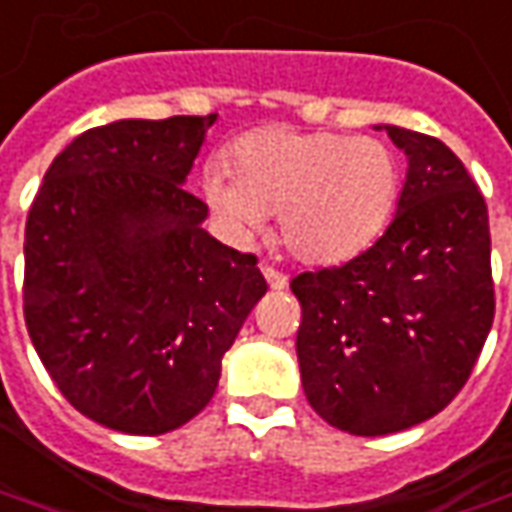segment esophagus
I'll return each mask as SVG.
<instances>
[{
  "label": "esophagus",
  "instance_id": "1",
  "mask_svg": "<svg viewBox=\"0 0 512 512\" xmlns=\"http://www.w3.org/2000/svg\"><path fill=\"white\" fill-rule=\"evenodd\" d=\"M263 277H266V283H269V288H274V291H283L285 285H288V277H285L283 271L271 269V266H263Z\"/></svg>",
  "mask_w": 512,
  "mask_h": 512
}]
</instances>
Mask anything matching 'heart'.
Wrapping results in <instances>:
<instances>
[{
    "label": "heart",
    "instance_id": "obj_1",
    "mask_svg": "<svg viewBox=\"0 0 512 512\" xmlns=\"http://www.w3.org/2000/svg\"><path fill=\"white\" fill-rule=\"evenodd\" d=\"M204 196L235 238L252 241L280 212V241L291 255L336 266L387 229L401 162L373 137L263 128L232 148V168L212 162L204 170Z\"/></svg>",
    "mask_w": 512,
    "mask_h": 512
}]
</instances>
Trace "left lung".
Returning <instances> with one entry per match:
<instances>
[{
	"label": "left lung",
	"instance_id": "8db88e82",
	"mask_svg": "<svg viewBox=\"0 0 512 512\" xmlns=\"http://www.w3.org/2000/svg\"><path fill=\"white\" fill-rule=\"evenodd\" d=\"M409 168L384 235L344 266L302 271V389L358 437L403 431L465 387L493 325L488 207L446 142L384 125Z\"/></svg>",
	"mask_w": 512,
	"mask_h": 512
}]
</instances>
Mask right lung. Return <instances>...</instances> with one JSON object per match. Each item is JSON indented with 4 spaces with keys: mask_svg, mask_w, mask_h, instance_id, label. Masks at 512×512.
<instances>
[{
    "mask_svg": "<svg viewBox=\"0 0 512 512\" xmlns=\"http://www.w3.org/2000/svg\"><path fill=\"white\" fill-rule=\"evenodd\" d=\"M207 117L117 120L52 159L24 227V322L81 415L165 434L210 403L266 294L255 255L215 241L182 184Z\"/></svg>",
    "mask_w": 512,
    "mask_h": 512,
    "instance_id": "add662e5",
    "label": "right lung"
}]
</instances>
